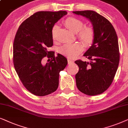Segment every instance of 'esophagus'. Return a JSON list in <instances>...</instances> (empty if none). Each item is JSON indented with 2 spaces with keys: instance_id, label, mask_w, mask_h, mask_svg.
Segmentation results:
<instances>
[{
  "instance_id": "34e87169",
  "label": "esophagus",
  "mask_w": 128,
  "mask_h": 128,
  "mask_svg": "<svg viewBox=\"0 0 128 128\" xmlns=\"http://www.w3.org/2000/svg\"><path fill=\"white\" fill-rule=\"evenodd\" d=\"M67 60H68V64H70V63H72V62H74V61H73L72 60L70 59V58H68Z\"/></svg>"
}]
</instances>
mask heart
I'll use <instances>...</instances> for the list:
<instances>
[{
	"instance_id": "obj_1",
	"label": "heart",
	"mask_w": 128,
	"mask_h": 128,
	"mask_svg": "<svg viewBox=\"0 0 128 128\" xmlns=\"http://www.w3.org/2000/svg\"><path fill=\"white\" fill-rule=\"evenodd\" d=\"M66 27L73 32L76 33L78 38L86 47H90L95 40L94 29L91 26H84L83 22L74 17H69L64 21ZM58 29L57 25H54L52 30V38L56 40V32ZM83 51V46L81 43L76 42L74 43L64 44L60 48V52L69 57H74Z\"/></svg>"
}]
</instances>
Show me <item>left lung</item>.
Returning <instances> with one entry per match:
<instances>
[{
    "label": "left lung",
    "mask_w": 128,
    "mask_h": 128,
    "mask_svg": "<svg viewBox=\"0 0 128 128\" xmlns=\"http://www.w3.org/2000/svg\"><path fill=\"white\" fill-rule=\"evenodd\" d=\"M73 13L89 18L95 33L92 45L84 54L91 61H75L79 68L76 75V86L86 95L101 94L111 85L118 67L120 56L117 34L110 22L94 11Z\"/></svg>",
    "instance_id": "8db88e82"
}]
</instances>
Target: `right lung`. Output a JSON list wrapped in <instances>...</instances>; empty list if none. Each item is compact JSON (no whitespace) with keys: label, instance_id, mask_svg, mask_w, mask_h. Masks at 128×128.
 Instances as JSON below:
<instances>
[{"label":"right lung","instance_id":"add662e5","mask_svg":"<svg viewBox=\"0 0 128 128\" xmlns=\"http://www.w3.org/2000/svg\"><path fill=\"white\" fill-rule=\"evenodd\" d=\"M66 11H41L26 19L18 27L13 42L14 67L24 86L37 96H45L58 86L60 72L67 65V60L47 48L53 45L52 30ZM47 58L48 62L42 64Z\"/></svg>","mask_w":128,"mask_h":128}]
</instances>
